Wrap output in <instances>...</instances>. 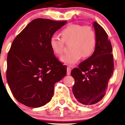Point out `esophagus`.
<instances>
[{
	"label": "esophagus",
	"instance_id": "1",
	"mask_svg": "<svg viewBox=\"0 0 125 125\" xmlns=\"http://www.w3.org/2000/svg\"><path fill=\"white\" fill-rule=\"evenodd\" d=\"M71 71V68L70 67L67 68V75H70Z\"/></svg>",
	"mask_w": 125,
	"mask_h": 125
}]
</instances>
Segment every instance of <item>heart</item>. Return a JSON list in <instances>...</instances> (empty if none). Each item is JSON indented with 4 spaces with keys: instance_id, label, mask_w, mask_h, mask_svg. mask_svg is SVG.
Listing matches in <instances>:
<instances>
[{
    "instance_id": "b5f03b06",
    "label": "heart",
    "mask_w": 125,
    "mask_h": 125,
    "mask_svg": "<svg viewBox=\"0 0 125 125\" xmlns=\"http://www.w3.org/2000/svg\"><path fill=\"white\" fill-rule=\"evenodd\" d=\"M62 39L52 35L50 39V46L56 55L63 52L64 42H71L69 53L60 58L65 65L73 66L82 58H88L94 54L97 45L95 31L91 27L77 24H70L61 31Z\"/></svg>"
}]
</instances>
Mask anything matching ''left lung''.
Returning a JSON list of instances; mask_svg holds the SVG:
<instances>
[{
  "mask_svg": "<svg viewBox=\"0 0 125 125\" xmlns=\"http://www.w3.org/2000/svg\"><path fill=\"white\" fill-rule=\"evenodd\" d=\"M97 45L92 55L72 70L75 80L73 92L77 100L86 105L99 102L105 94L114 71L112 47L105 30L94 21Z\"/></svg>",
  "mask_w": 125,
  "mask_h": 125,
  "instance_id": "obj_1",
  "label": "left lung"
}]
</instances>
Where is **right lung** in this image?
I'll return each instance as SVG.
<instances>
[{
	"label": "right lung",
	"mask_w": 125,
	"mask_h": 125,
	"mask_svg": "<svg viewBox=\"0 0 125 125\" xmlns=\"http://www.w3.org/2000/svg\"><path fill=\"white\" fill-rule=\"evenodd\" d=\"M66 22L35 19L13 41L6 80L20 103L31 108L45 105L53 96L55 83L66 75V66L55 57L50 39Z\"/></svg>",
	"instance_id": "add662e5"
}]
</instances>
